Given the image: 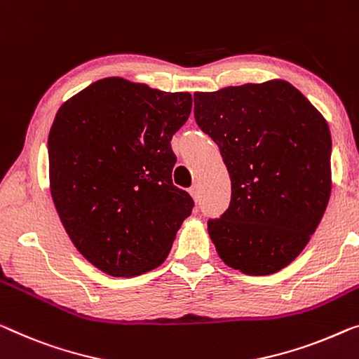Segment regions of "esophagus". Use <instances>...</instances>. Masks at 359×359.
<instances>
[{
    "label": "esophagus",
    "mask_w": 359,
    "mask_h": 359,
    "mask_svg": "<svg viewBox=\"0 0 359 359\" xmlns=\"http://www.w3.org/2000/svg\"><path fill=\"white\" fill-rule=\"evenodd\" d=\"M190 195L195 198V201L200 200V185L195 184L194 187H191V189H190Z\"/></svg>",
    "instance_id": "1"
}]
</instances>
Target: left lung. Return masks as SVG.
Returning a JSON list of instances; mask_svg holds the SVG:
<instances>
[{
  "instance_id": "1",
  "label": "left lung",
  "mask_w": 359,
  "mask_h": 359,
  "mask_svg": "<svg viewBox=\"0 0 359 359\" xmlns=\"http://www.w3.org/2000/svg\"><path fill=\"white\" fill-rule=\"evenodd\" d=\"M194 98L196 124L217 143L232 182L229 210L208 221L219 258L243 274H274L302 253L327 208V122L285 80Z\"/></svg>"
}]
</instances>
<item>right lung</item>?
Instances as JSON below:
<instances>
[{
	"instance_id": "obj_1",
	"label": "right lung",
	"mask_w": 359,
	"mask_h": 359,
	"mask_svg": "<svg viewBox=\"0 0 359 359\" xmlns=\"http://www.w3.org/2000/svg\"><path fill=\"white\" fill-rule=\"evenodd\" d=\"M191 111L168 93L101 79L64 103L48 137L50 190L85 259L112 277L164 263L194 200L172 184V135Z\"/></svg>"
}]
</instances>
